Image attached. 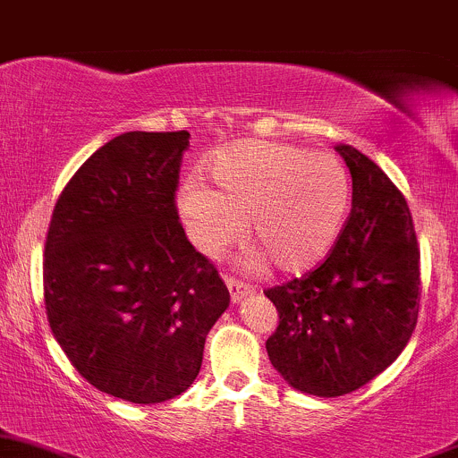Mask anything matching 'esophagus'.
Wrapping results in <instances>:
<instances>
[{"label": "esophagus", "instance_id": "1", "mask_svg": "<svg viewBox=\"0 0 458 458\" xmlns=\"http://www.w3.org/2000/svg\"><path fill=\"white\" fill-rule=\"evenodd\" d=\"M227 289H229L231 301H240L244 298V295L253 293V286L244 284V282L238 280V277H227Z\"/></svg>", "mask_w": 458, "mask_h": 458}]
</instances>
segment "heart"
I'll list each match as a JSON object with an SVG mask.
<instances>
[{
  "label": "heart",
  "mask_w": 458,
  "mask_h": 458,
  "mask_svg": "<svg viewBox=\"0 0 458 458\" xmlns=\"http://www.w3.org/2000/svg\"><path fill=\"white\" fill-rule=\"evenodd\" d=\"M209 174L216 190L190 178L178 191L205 256L227 251L249 223V240L277 271L304 273L328 256L351 209V174L331 152L247 140L216 157Z\"/></svg>",
  "instance_id": "obj_1"
}]
</instances>
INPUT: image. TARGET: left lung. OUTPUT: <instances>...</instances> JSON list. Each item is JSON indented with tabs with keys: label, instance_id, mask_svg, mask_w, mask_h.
<instances>
[{
	"label": "left lung",
	"instance_id": "1",
	"mask_svg": "<svg viewBox=\"0 0 458 458\" xmlns=\"http://www.w3.org/2000/svg\"><path fill=\"white\" fill-rule=\"evenodd\" d=\"M352 209L331 253L304 277L264 291L277 309L273 369L315 397H342L399 357L417 327L419 247L402 191L352 145Z\"/></svg>",
	"mask_w": 458,
	"mask_h": 458
}]
</instances>
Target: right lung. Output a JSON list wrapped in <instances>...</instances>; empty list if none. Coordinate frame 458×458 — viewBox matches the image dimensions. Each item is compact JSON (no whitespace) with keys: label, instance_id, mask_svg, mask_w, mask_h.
Here are the masks:
<instances>
[{"label":"right lung","instance_id":"right-lung-1","mask_svg":"<svg viewBox=\"0 0 458 458\" xmlns=\"http://www.w3.org/2000/svg\"><path fill=\"white\" fill-rule=\"evenodd\" d=\"M190 131H125L56 200L44 258L50 328L79 375L131 403H160L198 377L229 291L178 223Z\"/></svg>","mask_w":458,"mask_h":458}]
</instances>
